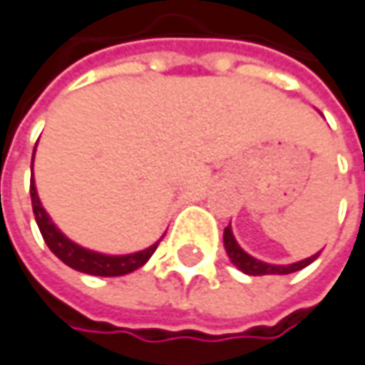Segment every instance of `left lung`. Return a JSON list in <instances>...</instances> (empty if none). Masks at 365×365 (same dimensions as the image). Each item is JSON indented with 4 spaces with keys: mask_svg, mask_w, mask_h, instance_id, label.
<instances>
[{
    "mask_svg": "<svg viewBox=\"0 0 365 365\" xmlns=\"http://www.w3.org/2000/svg\"><path fill=\"white\" fill-rule=\"evenodd\" d=\"M224 249H226V253H228V257H230V262L241 270V272L249 274V276H264V274H291V272H297L301 268H305V266H309L320 253H316V255H312V257H307V259H301V262H295V264H289V266H276V264H266V262H262V259H255V257H251L249 253H245L241 245L237 243V239L232 237V230H230V226H226L224 228Z\"/></svg>",
    "mask_w": 365,
    "mask_h": 365,
    "instance_id": "1",
    "label": "left lung"
}]
</instances>
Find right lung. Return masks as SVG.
I'll return each instance as SVG.
<instances>
[{
	"instance_id": "add662e5",
	"label": "right lung",
	"mask_w": 365,
	"mask_h": 365,
	"mask_svg": "<svg viewBox=\"0 0 365 365\" xmlns=\"http://www.w3.org/2000/svg\"><path fill=\"white\" fill-rule=\"evenodd\" d=\"M33 158H35V153H33ZM31 201H33L35 220H37V226H39L47 247L51 249L66 266H70V268H74L78 272L93 274V276H122V274L135 272L153 255V251L160 245V241H158L151 247L137 251V253H128V255H103V253H97V251H91V249H85L76 245V243H72L68 237H64L58 230V226L51 222V218L47 216V212L41 205L33 178H31Z\"/></svg>"
}]
</instances>
